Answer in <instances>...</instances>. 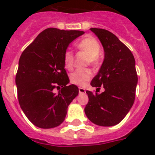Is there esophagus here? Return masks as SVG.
I'll list each match as a JSON object with an SVG mask.
<instances>
[{
  "instance_id": "1",
  "label": "esophagus",
  "mask_w": 155,
  "mask_h": 155,
  "mask_svg": "<svg viewBox=\"0 0 155 155\" xmlns=\"http://www.w3.org/2000/svg\"><path fill=\"white\" fill-rule=\"evenodd\" d=\"M79 93L80 94H85L86 93V91H85L84 88H83V87H79Z\"/></svg>"
}]
</instances>
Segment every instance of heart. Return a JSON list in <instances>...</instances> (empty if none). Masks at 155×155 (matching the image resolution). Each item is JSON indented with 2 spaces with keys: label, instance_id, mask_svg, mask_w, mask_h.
<instances>
[{
  "label": "heart",
  "instance_id": "obj_1",
  "mask_svg": "<svg viewBox=\"0 0 155 155\" xmlns=\"http://www.w3.org/2000/svg\"><path fill=\"white\" fill-rule=\"evenodd\" d=\"M77 48L86 53L88 56V63L96 64L97 56L101 51V47L97 40L87 37L77 44ZM64 64L65 68L71 70L74 64V54L71 50H67L64 54ZM92 73L89 69H78L71 74V82L78 86H85L91 78Z\"/></svg>",
  "mask_w": 155,
  "mask_h": 155
}]
</instances>
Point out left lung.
Masks as SVG:
<instances>
[{"mask_svg":"<svg viewBox=\"0 0 155 155\" xmlns=\"http://www.w3.org/2000/svg\"><path fill=\"white\" fill-rule=\"evenodd\" d=\"M98 38L104 52L103 63L91 82L92 87H104L102 93L87 91L88 103L84 108L87 118L99 126L120 123L134 101L137 75L135 60L130 50L110 31L91 28Z\"/></svg>","mask_w":155,"mask_h":155,"instance_id":"obj_1","label":"left lung"}]
</instances>
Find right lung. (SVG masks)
Returning <instances> with one entry per match:
<instances>
[{"label": "right lung", "instance_id": "obj_1", "mask_svg": "<svg viewBox=\"0 0 155 155\" xmlns=\"http://www.w3.org/2000/svg\"><path fill=\"white\" fill-rule=\"evenodd\" d=\"M81 31L48 28L21 54L15 83L20 106L30 121L41 128H53L64 120L68 105L78 94L64 64V54ZM59 88L58 94L54 88ZM62 88L61 89L60 87Z\"/></svg>", "mask_w": 155, "mask_h": 155}]
</instances>
